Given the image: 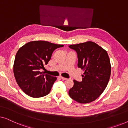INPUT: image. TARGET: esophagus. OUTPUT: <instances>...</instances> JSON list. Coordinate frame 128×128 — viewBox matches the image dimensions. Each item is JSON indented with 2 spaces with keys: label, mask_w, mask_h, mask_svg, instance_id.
<instances>
[{
  "label": "esophagus",
  "mask_w": 128,
  "mask_h": 128,
  "mask_svg": "<svg viewBox=\"0 0 128 128\" xmlns=\"http://www.w3.org/2000/svg\"><path fill=\"white\" fill-rule=\"evenodd\" d=\"M60 78H61V79H62V80H67V78H64V77H62V76H60Z\"/></svg>",
  "instance_id": "34e87169"
}]
</instances>
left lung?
<instances>
[{
  "mask_svg": "<svg viewBox=\"0 0 128 128\" xmlns=\"http://www.w3.org/2000/svg\"><path fill=\"white\" fill-rule=\"evenodd\" d=\"M69 47L78 54V67L84 72L82 81L74 80V85L69 95L80 104L96 100L107 86L111 66L107 52L92 41L70 45Z\"/></svg>",
  "mask_w": 128,
  "mask_h": 128,
  "instance_id": "left-lung-1",
  "label": "left lung"
}]
</instances>
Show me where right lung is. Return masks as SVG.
<instances>
[{
	"mask_svg": "<svg viewBox=\"0 0 128 128\" xmlns=\"http://www.w3.org/2000/svg\"><path fill=\"white\" fill-rule=\"evenodd\" d=\"M64 46L45 41H32L19 49L16 55L13 72L20 88L31 97L48 94L57 78L40 72L44 69L56 49Z\"/></svg>",
	"mask_w": 128,
	"mask_h": 128,
	"instance_id": "1",
	"label": "right lung"
}]
</instances>
